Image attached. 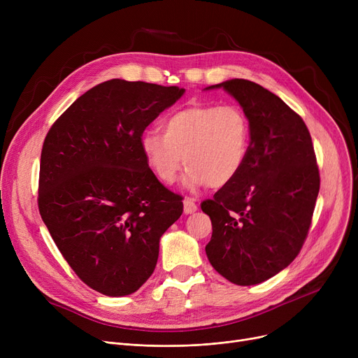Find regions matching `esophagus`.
Returning <instances> with one entry per match:
<instances>
[{
	"label": "esophagus",
	"mask_w": 358,
	"mask_h": 358,
	"mask_svg": "<svg viewBox=\"0 0 358 358\" xmlns=\"http://www.w3.org/2000/svg\"><path fill=\"white\" fill-rule=\"evenodd\" d=\"M196 210H197V204L194 203V200L190 199V197H185L184 199V213L185 215H192Z\"/></svg>",
	"instance_id": "esophagus-1"
}]
</instances>
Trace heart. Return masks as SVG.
Wrapping results in <instances>:
<instances>
[{"mask_svg": "<svg viewBox=\"0 0 358 358\" xmlns=\"http://www.w3.org/2000/svg\"><path fill=\"white\" fill-rule=\"evenodd\" d=\"M158 131L148 130L141 150L150 171L173 184L184 165L185 182L220 189L245 165L251 145V123L238 106L193 104L171 113Z\"/></svg>", "mask_w": 358, "mask_h": 358, "instance_id": "1", "label": "heart"}]
</instances>
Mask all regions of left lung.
<instances>
[{
	"label": "left lung",
	"mask_w": 358,
	"mask_h": 358,
	"mask_svg": "<svg viewBox=\"0 0 358 358\" xmlns=\"http://www.w3.org/2000/svg\"><path fill=\"white\" fill-rule=\"evenodd\" d=\"M223 87L251 123L241 173L201 203L210 216L206 254L231 283L252 286L285 270L302 250L319 193V169L309 130L275 94L248 80Z\"/></svg>",
	"instance_id": "left-lung-1"
}]
</instances>
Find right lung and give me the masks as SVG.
Listing matches in <instances>:
<instances>
[{
    "mask_svg": "<svg viewBox=\"0 0 358 358\" xmlns=\"http://www.w3.org/2000/svg\"><path fill=\"white\" fill-rule=\"evenodd\" d=\"M184 91L101 83L75 100L45 138L41 216L75 274L106 296H126L145 283L159 238L182 213L181 196L148 166L141 138Z\"/></svg>",
    "mask_w": 358,
    "mask_h": 358,
    "instance_id": "1",
    "label": "right lung"
}]
</instances>
